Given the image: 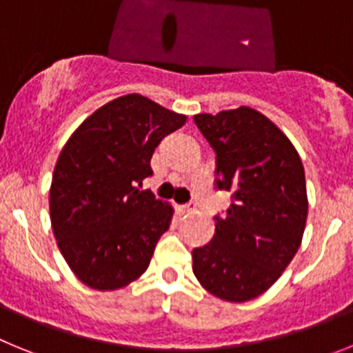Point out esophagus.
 <instances>
[{"mask_svg":"<svg viewBox=\"0 0 353 353\" xmlns=\"http://www.w3.org/2000/svg\"><path fill=\"white\" fill-rule=\"evenodd\" d=\"M195 204L194 202H188V204H185V206H181L179 210H181V213H192V211H195Z\"/></svg>","mask_w":353,"mask_h":353,"instance_id":"obj_1","label":"esophagus"}]
</instances>
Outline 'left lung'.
<instances>
[{"mask_svg": "<svg viewBox=\"0 0 353 353\" xmlns=\"http://www.w3.org/2000/svg\"><path fill=\"white\" fill-rule=\"evenodd\" d=\"M216 154L214 185L232 194L214 236L192 252L210 293L247 302L281 277L300 247L307 219L304 165L293 143L263 113L240 106L194 117Z\"/></svg>", "mask_w": 353, "mask_h": 353, "instance_id": "8db88e82", "label": "left lung"}]
</instances>
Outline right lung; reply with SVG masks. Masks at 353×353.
I'll return each mask as SVG.
<instances>
[{"label": "right lung", "instance_id": "add662e5", "mask_svg": "<svg viewBox=\"0 0 353 353\" xmlns=\"http://www.w3.org/2000/svg\"><path fill=\"white\" fill-rule=\"evenodd\" d=\"M186 117L140 94L92 113L63 145L49 190L60 252L76 277L99 291L139 279L172 222V206L139 190L152 176L159 142Z\"/></svg>", "mask_w": 353, "mask_h": 353}]
</instances>
